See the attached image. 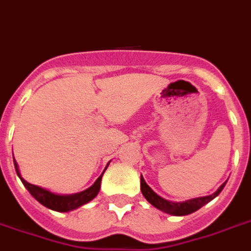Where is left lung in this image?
Here are the masks:
<instances>
[{
	"instance_id": "left-lung-1",
	"label": "left lung",
	"mask_w": 251,
	"mask_h": 251,
	"mask_svg": "<svg viewBox=\"0 0 251 251\" xmlns=\"http://www.w3.org/2000/svg\"><path fill=\"white\" fill-rule=\"evenodd\" d=\"M226 183L227 182L223 183L215 192L209 195V196L196 197V199L187 200V201H183V202H174V201H169V200L164 199V197L158 196L157 193L154 192L153 189L147 184L143 176L140 175V191H142V193H143V196L146 197L147 201L151 205H153L158 210L164 211L166 214H170V215H175V217L188 215V214H192L196 210H199V209H201L203 205L210 202L211 200L215 199L222 192V189L225 188Z\"/></svg>"
}]
</instances>
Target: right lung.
Returning <instances> with one entry per match:
<instances>
[{
  "instance_id": "right-lung-1",
  "label": "right lung",
  "mask_w": 251,
  "mask_h": 251,
  "mask_svg": "<svg viewBox=\"0 0 251 251\" xmlns=\"http://www.w3.org/2000/svg\"><path fill=\"white\" fill-rule=\"evenodd\" d=\"M108 165L109 164H107L104 172L107 170ZM14 166H15L16 174H18V176L20 178V180H22V183L24 184V187L28 189V192H29L34 199L37 200L41 205H44V206H46L48 209H51V210L59 211V213L72 211L75 210V209H77V207L85 205V203L90 202L93 199H95L98 193H99V189H100L101 176L104 174V172L101 173V175L95 180V183L87 189L82 191V192L72 193V195H58V193L51 192V191H49V189L42 188L40 185L30 184V183L26 182L25 179L22 176V174H20L19 165H18V162L15 161V158H14Z\"/></svg>"
}]
</instances>
